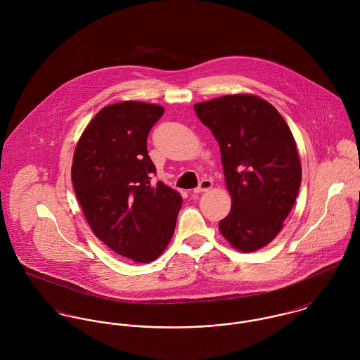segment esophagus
Listing matches in <instances>:
<instances>
[{
    "instance_id": "esophagus-1",
    "label": "esophagus",
    "mask_w": 360,
    "mask_h": 360,
    "mask_svg": "<svg viewBox=\"0 0 360 360\" xmlns=\"http://www.w3.org/2000/svg\"><path fill=\"white\" fill-rule=\"evenodd\" d=\"M212 186H213V183H212V180H209V179H204L200 184H198V187L197 188H194V194H200V193H204V191H207L209 188H212Z\"/></svg>"
}]
</instances>
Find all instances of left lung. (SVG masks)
<instances>
[{
    "instance_id": "obj_1",
    "label": "left lung",
    "mask_w": 360,
    "mask_h": 360,
    "mask_svg": "<svg viewBox=\"0 0 360 360\" xmlns=\"http://www.w3.org/2000/svg\"><path fill=\"white\" fill-rule=\"evenodd\" d=\"M219 143L231 210L219 221L243 252L267 245L295 204L302 169L292 133L271 103L234 94L194 105Z\"/></svg>"
}]
</instances>
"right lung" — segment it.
<instances>
[{"mask_svg": "<svg viewBox=\"0 0 360 360\" xmlns=\"http://www.w3.org/2000/svg\"><path fill=\"white\" fill-rule=\"evenodd\" d=\"M163 110L139 101L108 105L86 127L73 155V188L94 234L139 263L165 251L183 202L162 181L151 183L156 167L147 139Z\"/></svg>", "mask_w": 360, "mask_h": 360, "instance_id": "add662e5", "label": "right lung"}]
</instances>
